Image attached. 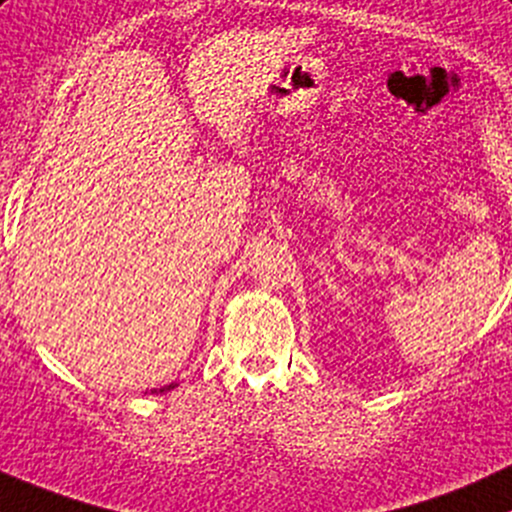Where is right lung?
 <instances>
[{
	"label": "right lung",
	"instance_id": "obj_1",
	"mask_svg": "<svg viewBox=\"0 0 512 512\" xmlns=\"http://www.w3.org/2000/svg\"><path fill=\"white\" fill-rule=\"evenodd\" d=\"M170 389H174V384H170V386H165V389H160V393H162V391H170Z\"/></svg>",
	"mask_w": 512,
	"mask_h": 512
}]
</instances>
